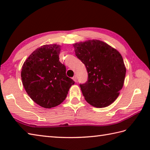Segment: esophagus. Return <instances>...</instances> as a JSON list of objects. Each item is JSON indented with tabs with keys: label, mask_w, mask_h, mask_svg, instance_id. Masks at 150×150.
<instances>
[{
	"label": "esophagus",
	"mask_w": 150,
	"mask_h": 150,
	"mask_svg": "<svg viewBox=\"0 0 150 150\" xmlns=\"http://www.w3.org/2000/svg\"><path fill=\"white\" fill-rule=\"evenodd\" d=\"M73 80H74V81H75V82H77V76H76V75H75V76H74V77H73Z\"/></svg>",
	"instance_id": "esophagus-1"
}]
</instances>
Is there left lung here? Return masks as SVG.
<instances>
[{"label": "left lung", "instance_id": "8db88e82", "mask_svg": "<svg viewBox=\"0 0 150 150\" xmlns=\"http://www.w3.org/2000/svg\"><path fill=\"white\" fill-rule=\"evenodd\" d=\"M76 56L84 63L87 82L80 84L87 102L96 108L111 105L123 87L126 67L117 50L97 40L73 45Z\"/></svg>", "mask_w": 150, "mask_h": 150}]
</instances>
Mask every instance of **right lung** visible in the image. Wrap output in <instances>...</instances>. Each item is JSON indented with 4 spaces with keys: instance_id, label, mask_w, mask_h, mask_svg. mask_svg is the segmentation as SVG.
Listing matches in <instances>:
<instances>
[{
    "instance_id": "add662e5",
    "label": "right lung",
    "mask_w": 150,
    "mask_h": 150,
    "mask_svg": "<svg viewBox=\"0 0 150 150\" xmlns=\"http://www.w3.org/2000/svg\"><path fill=\"white\" fill-rule=\"evenodd\" d=\"M60 50L59 45H43L32 52L22 67V84L28 95L45 108L60 105L75 84L59 62Z\"/></svg>"
}]
</instances>
